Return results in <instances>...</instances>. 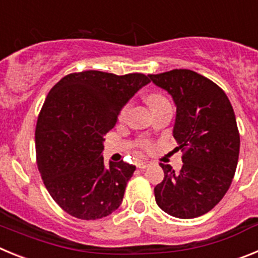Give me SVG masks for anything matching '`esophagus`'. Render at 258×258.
I'll list each match as a JSON object with an SVG mask.
<instances>
[{"label": "esophagus", "instance_id": "esophagus-1", "mask_svg": "<svg viewBox=\"0 0 258 258\" xmlns=\"http://www.w3.org/2000/svg\"><path fill=\"white\" fill-rule=\"evenodd\" d=\"M150 165H151V161H147V160H141L137 163V166H138L140 169H146V168Z\"/></svg>", "mask_w": 258, "mask_h": 258}]
</instances>
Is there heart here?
Instances as JSON below:
<instances>
[{
  "label": "heart",
  "mask_w": 258,
  "mask_h": 258,
  "mask_svg": "<svg viewBox=\"0 0 258 258\" xmlns=\"http://www.w3.org/2000/svg\"><path fill=\"white\" fill-rule=\"evenodd\" d=\"M166 102H168L166 101V98H164L163 95L159 94V93H151V94L147 95V103L150 104V107H151V108H155V107H157V106H161V104L166 103ZM127 112H129V104H125V106L122 107L118 118H120V120H125ZM142 147L143 149H149L150 145L147 142H142Z\"/></svg>",
  "instance_id": "obj_1"
}]
</instances>
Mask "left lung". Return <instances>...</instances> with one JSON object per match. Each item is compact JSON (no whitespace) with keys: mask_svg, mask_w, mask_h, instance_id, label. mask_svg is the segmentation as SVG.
<instances>
[{"mask_svg":"<svg viewBox=\"0 0 258 258\" xmlns=\"http://www.w3.org/2000/svg\"><path fill=\"white\" fill-rule=\"evenodd\" d=\"M149 77L172 95L175 150L183 151L179 172L160 164L164 179L154 188L155 199L173 217H199L221 202L235 174L240 149L235 113L222 89L194 71Z\"/></svg>","mask_w":258,"mask_h":258,"instance_id":"1","label":"left lung"}]
</instances>
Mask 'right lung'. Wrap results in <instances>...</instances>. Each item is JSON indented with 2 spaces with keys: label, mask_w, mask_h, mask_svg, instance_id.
<instances>
[{
  "label": "right lung",
  "mask_w": 258,
  "mask_h": 258,
  "mask_svg": "<svg viewBox=\"0 0 258 258\" xmlns=\"http://www.w3.org/2000/svg\"><path fill=\"white\" fill-rule=\"evenodd\" d=\"M149 76L84 71L64 76L47 94L36 125L37 165L47 191L80 220L103 218L120 207L136 166L104 164V136Z\"/></svg>",
  "instance_id": "right-lung-1"
}]
</instances>
